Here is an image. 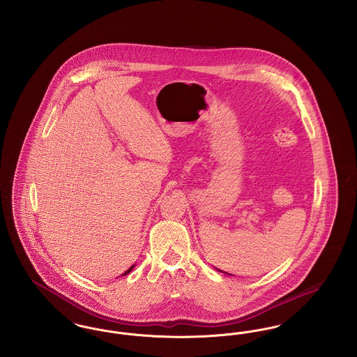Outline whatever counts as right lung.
Listing matches in <instances>:
<instances>
[{"label": "right lung", "mask_w": 357, "mask_h": 357, "mask_svg": "<svg viewBox=\"0 0 357 357\" xmlns=\"http://www.w3.org/2000/svg\"><path fill=\"white\" fill-rule=\"evenodd\" d=\"M134 268H135V265H132V266H131V268H130V269H128V271H126V272L123 273V274H121V275H126V274H128V273L131 272V271H132V269H134Z\"/></svg>", "instance_id": "obj_1"}]
</instances>
